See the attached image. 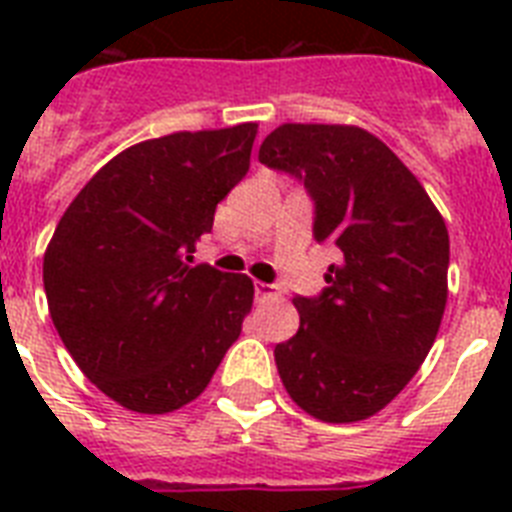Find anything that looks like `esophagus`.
Wrapping results in <instances>:
<instances>
[{
	"label": "esophagus",
	"mask_w": 512,
	"mask_h": 512,
	"mask_svg": "<svg viewBox=\"0 0 512 512\" xmlns=\"http://www.w3.org/2000/svg\"><path fill=\"white\" fill-rule=\"evenodd\" d=\"M255 297L260 300V303H265V300H276V297H279V289L273 287V284H263V281H257Z\"/></svg>",
	"instance_id": "34e87169"
}]
</instances>
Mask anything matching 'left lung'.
<instances>
[{
	"instance_id": "8db88e82",
	"label": "left lung",
	"mask_w": 512,
	"mask_h": 512,
	"mask_svg": "<svg viewBox=\"0 0 512 512\" xmlns=\"http://www.w3.org/2000/svg\"><path fill=\"white\" fill-rule=\"evenodd\" d=\"M257 156L303 180L313 239L340 255L319 297L292 300L300 329L273 350L281 382L316 420H366L436 342L449 295L444 217L409 167L353 124H281Z\"/></svg>"
}]
</instances>
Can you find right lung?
Masks as SVG:
<instances>
[{
    "instance_id": "add662e5",
    "label": "right lung",
    "mask_w": 512,
    "mask_h": 512,
    "mask_svg": "<svg viewBox=\"0 0 512 512\" xmlns=\"http://www.w3.org/2000/svg\"><path fill=\"white\" fill-rule=\"evenodd\" d=\"M257 124L124 148L60 217L44 252L52 324L111 401L167 414L199 398L255 300L244 273L191 265L249 170Z\"/></svg>"
}]
</instances>
